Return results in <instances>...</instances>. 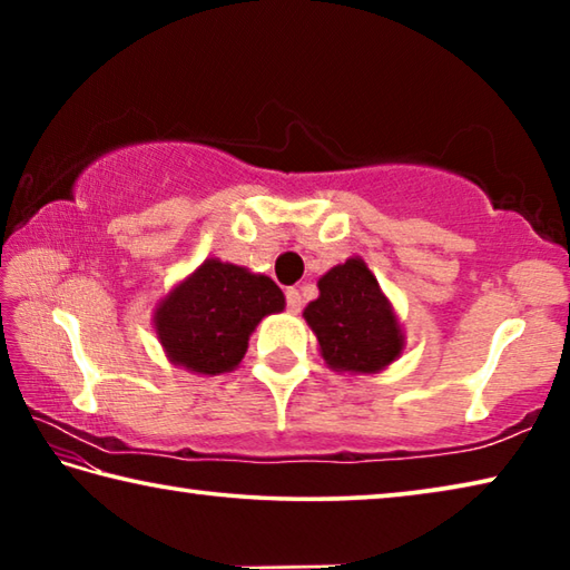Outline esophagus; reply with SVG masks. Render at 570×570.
<instances>
[{"mask_svg": "<svg viewBox=\"0 0 570 570\" xmlns=\"http://www.w3.org/2000/svg\"><path fill=\"white\" fill-rule=\"evenodd\" d=\"M286 308L288 312H302V294L298 288H286Z\"/></svg>", "mask_w": 570, "mask_h": 570, "instance_id": "34e87169", "label": "esophagus"}]
</instances>
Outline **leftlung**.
I'll return each instance as SVG.
<instances>
[{"label":"left lung","instance_id":"left-lung-1","mask_svg":"<svg viewBox=\"0 0 570 570\" xmlns=\"http://www.w3.org/2000/svg\"><path fill=\"white\" fill-rule=\"evenodd\" d=\"M304 320L334 370L380 372L402 352L400 324L362 258H350L320 278V298L304 308Z\"/></svg>","mask_w":570,"mask_h":570}]
</instances>
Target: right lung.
Returning a JSON list of instances; mask_svg holds the SVG:
<instances>
[{"instance_id":"obj_1","label":"right lung","mask_w":570,"mask_h":570,"mask_svg":"<svg viewBox=\"0 0 570 570\" xmlns=\"http://www.w3.org/2000/svg\"><path fill=\"white\" fill-rule=\"evenodd\" d=\"M282 308L284 294L272 278L208 258L160 304L156 332L176 364L220 374L244 360L256 324Z\"/></svg>"}]
</instances>
